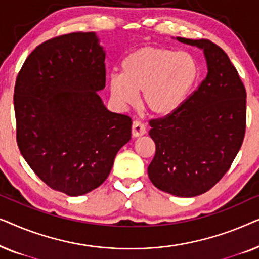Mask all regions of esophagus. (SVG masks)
I'll list each match as a JSON object with an SVG mask.
<instances>
[{
	"label": "esophagus",
	"mask_w": 259,
	"mask_h": 259,
	"mask_svg": "<svg viewBox=\"0 0 259 259\" xmlns=\"http://www.w3.org/2000/svg\"><path fill=\"white\" fill-rule=\"evenodd\" d=\"M146 133V127L139 120H134L132 125V136L133 137H141Z\"/></svg>",
	"instance_id": "34e87169"
}]
</instances>
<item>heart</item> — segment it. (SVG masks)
<instances>
[{
  "label": "heart",
  "mask_w": 259,
  "mask_h": 259,
  "mask_svg": "<svg viewBox=\"0 0 259 259\" xmlns=\"http://www.w3.org/2000/svg\"><path fill=\"white\" fill-rule=\"evenodd\" d=\"M121 74L108 77L111 98L120 108L138 101V92L148 111L167 116L185 104L199 79V66L192 54L146 46L121 61Z\"/></svg>",
  "instance_id": "b5f03b06"
}]
</instances>
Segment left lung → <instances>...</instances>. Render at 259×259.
<instances>
[{"label": "left lung", "mask_w": 259, "mask_h": 259, "mask_svg": "<svg viewBox=\"0 0 259 259\" xmlns=\"http://www.w3.org/2000/svg\"><path fill=\"white\" fill-rule=\"evenodd\" d=\"M176 40L203 51L207 74L178 111L150 121L155 155L147 172L157 189L191 198L214 186L239 152L245 134L246 92L221 47L208 40Z\"/></svg>", "instance_id": "1"}]
</instances>
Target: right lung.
I'll return each instance as SVG.
<instances>
[{"instance_id":"right-lung-1","label":"right lung","mask_w":259,"mask_h":259,"mask_svg":"<svg viewBox=\"0 0 259 259\" xmlns=\"http://www.w3.org/2000/svg\"><path fill=\"white\" fill-rule=\"evenodd\" d=\"M106 52L95 33H72L37 46L15 83L20 152L53 190L76 197L107 179L131 140L132 120L108 111Z\"/></svg>"}]
</instances>
